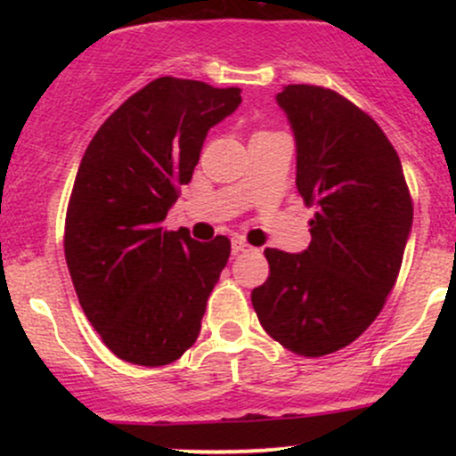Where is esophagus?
<instances>
[{
	"instance_id": "34e87169",
	"label": "esophagus",
	"mask_w": 456,
	"mask_h": 456,
	"mask_svg": "<svg viewBox=\"0 0 456 456\" xmlns=\"http://www.w3.org/2000/svg\"><path fill=\"white\" fill-rule=\"evenodd\" d=\"M232 250H233L235 255H238V253H246V250H250V246L246 244L242 238H233V240H232Z\"/></svg>"
}]
</instances>
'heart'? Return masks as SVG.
Segmentation results:
<instances>
[{"instance_id":"1","label":"heart","mask_w":456,"mask_h":456,"mask_svg":"<svg viewBox=\"0 0 456 456\" xmlns=\"http://www.w3.org/2000/svg\"><path fill=\"white\" fill-rule=\"evenodd\" d=\"M257 134H259V133H257Z\"/></svg>"}]
</instances>
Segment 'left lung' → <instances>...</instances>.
Masks as SVG:
<instances>
[{
  "mask_svg": "<svg viewBox=\"0 0 456 456\" xmlns=\"http://www.w3.org/2000/svg\"><path fill=\"white\" fill-rule=\"evenodd\" d=\"M296 139V186L317 206L302 253L265 248L270 276L250 300L289 352L319 358L364 332L399 276L413 208L403 167L378 124L341 94H276Z\"/></svg>",
  "mask_w": 456,
  "mask_h": 456,
  "instance_id": "8db88e82",
  "label": "left lung"
}]
</instances>
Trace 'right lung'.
I'll return each instance as SVG.
<instances>
[{"mask_svg":"<svg viewBox=\"0 0 456 456\" xmlns=\"http://www.w3.org/2000/svg\"><path fill=\"white\" fill-rule=\"evenodd\" d=\"M238 87L160 77L98 128L78 165L64 253L83 313L118 358L162 366L201 330L232 242L167 232L208 130L242 102Z\"/></svg>","mask_w":456,"mask_h":456,"instance_id":"obj_1","label":"right lung"}]
</instances>
